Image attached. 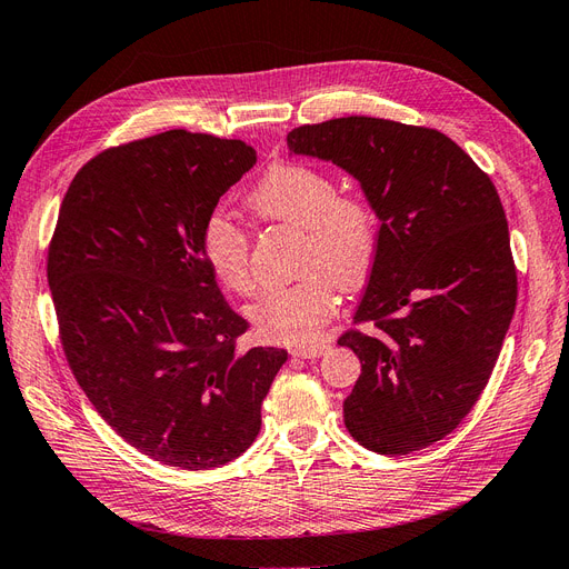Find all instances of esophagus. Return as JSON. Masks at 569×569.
I'll use <instances>...</instances> for the list:
<instances>
[{
  "instance_id": "obj_1",
  "label": "esophagus",
  "mask_w": 569,
  "mask_h": 569,
  "mask_svg": "<svg viewBox=\"0 0 569 569\" xmlns=\"http://www.w3.org/2000/svg\"><path fill=\"white\" fill-rule=\"evenodd\" d=\"M327 351V343H303V347L291 349V356L297 358H320Z\"/></svg>"
}]
</instances>
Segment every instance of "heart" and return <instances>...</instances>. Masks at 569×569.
<instances>
[{
	"label": "heart",
	"instance_id": "heart-1",
	"mask_svg": "<svg viewBox=\"0 0 569 569\" xmlns=\"http://www.w3.org/2000/svg\"><path fill=\"white\" fill-rule=\"evenodd\" d=\"M247 203L256 218L301 228L303 278L268 289L249 308V318L263 339L303 347L337 313V284L356 289L368 280L380 242L377 213L363 194L337 189L327 170L297 161L270 166ZM199 249L222 287L251 295L256 280L249 234L228 211L213 209L203 216Z\"/></svg>",
	"mask_w": 569,
	"mask_h": 569
}]
</instances>
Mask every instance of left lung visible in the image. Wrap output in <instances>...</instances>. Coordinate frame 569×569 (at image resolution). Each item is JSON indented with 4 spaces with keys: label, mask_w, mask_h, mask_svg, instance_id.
Instances as JSON below:
<instances>
[{
    "label": "left lung",
    "mask_w": 569,
    "mask_h": 569,
    "mask_svg": "<svg viewBox=\"0 0 569 569\" xmlns=\"http://www.w3.org/2000/svg\"><path fill=\"white\" fill-rule=\"evenodd\" d=\"M287 144L349 170L382 220L368 289L339 337L360 358L343 422L375 453L420 451L468 416L501 353L518 303L503 203L435 128L347 116L299 126Z\"/></svg>",
    "instance_id": "8db88e82"
}]
</instances>
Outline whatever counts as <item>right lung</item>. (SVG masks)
Segmentation results:
<instances>
[{"label":"right lung","instance_id":"obj_1","mask_svg":"<svg viewBox=\"0 0 569 569\" xmlns=\"http://www.w3.org/2000/svg\"><path fill=\"white\" fill-rule=\"evenodd\" d=\"M256 163L242 140L168 130L99 151L47 251L59 339L118 437L178 470L242 456L287 351H239L249 322L218 289L199 226Z\"/></svg>","mask_w":569,"mask_h":569}]
</instances>
